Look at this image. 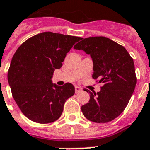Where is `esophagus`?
<instances>
[{
    "instance_id": "34e87169",
    "label": "esophagus",
    "mask_w": 150,
    "mask_h": 150,
    "mask_svg": "<svg viewBox=\"0 0 150 150\" xmlns=\"http://www.w3.org/2000/svg\"><path fill=\"white\" fill-rule=\"evenodd\" d=\"M75 93H79V92L82 90V88L79 86H75Z\"/></svg>"
}]
</instances>
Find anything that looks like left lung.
Listing matches in <instances>:
<instances>
[{
    "mask_svg": "<svg viewBox=\"0 0 150 150\" xmlns=\"http://www.w3.org/2000/svg\"><path fill=\"white\" fill-rule=\"evenodd\" d=\"M74 47L89 54L93 62V79H99L103 86L93 93L81 107L84 116L96 123H107L120 115L125 109L136 85L133 59L126 49L104 36L82 39Z\"/></svg>",
    "mask_w": 150,
    "mask_h": 150,
    "instance_id": "8db88e82",
    "label": "left lung"
}]
</instances>
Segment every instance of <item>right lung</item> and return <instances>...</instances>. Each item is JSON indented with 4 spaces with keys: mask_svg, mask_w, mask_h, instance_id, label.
<instances>
[{
    "mask_svg": "<svg viewBox=\"0 0 150 150\" xmlns=\"http://www.w3.org/2000/svg\"><path fill=\"white\" fill-rule=\"evenodd\" d=\"M81 37L44 32L25 41L14 54L8 80L13 98L25 116L40 124L61 117L66 100L75 94L71 83L52 82L54 70Z\"/></svg>",
    "mask_w": 150,
    "mask_h": 150,
    "instance_id": "right-lung-1",
    "label": "right lung"
}]
</instances>
